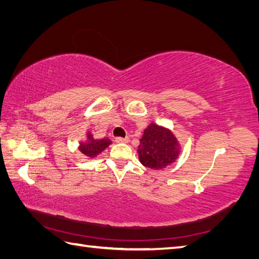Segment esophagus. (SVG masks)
<instances>
[{"label": "esophagus", "instance_id": "obj_1", "mask_svg": "<svg viewBox=\"0 0 259 259\" xmlns=\"http://www.w3.org/2000/svg\"><path fill=\"white\" fill-rule=\"evenodd\" d=\"M115 142H118V144H126V142H129V138H121V137H117V138L114 139Z\"/></svg>", "mask_w": 259, "mask_h": 259}]
</instances>
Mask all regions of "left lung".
I'll return each mask as SVG.
<instances>
[{"label":"left lung","mask_w":259,"mask_h":259,"mask_svg":"<svg viewBox=\"0 0 259 259\" xmlns=\"http://www.w3.org/2000/svg\"><path fill=\"white\" fill-rule=\"evenodd\" d=\"M138 153L144 166L159 170L175 162L180 153V148L171 131L151 123L140 139Z\"/></svg>","instance_id":"1"}]
</instances>
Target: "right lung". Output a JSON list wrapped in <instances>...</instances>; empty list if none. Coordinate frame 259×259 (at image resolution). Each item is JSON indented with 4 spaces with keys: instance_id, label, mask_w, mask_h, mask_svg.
I'll return each instance as SVG.
<instances>
[{
    "instance_id": "add662e5",
    "label": "right lung",
    "mask_w": 259,
    "mask_h": 259,
    "mask_svg": "<svg viewBox=\"0 0 259 259\" xmlns=\"http://www.w3.org/2000/svg\"><path fill=\"white\" fill-rule=\"evenodd\" d=\"M110 144H111V141L108 138L93 139L92 135L88 134V142H81L79 149L85 157L93 158L109 147Z\"/></svg>"
}]
</instances>
